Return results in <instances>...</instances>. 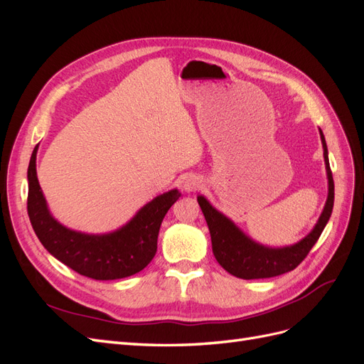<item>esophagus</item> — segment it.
I'll return each instance as SVG.
<instances>
[{"label": "esophagus", "instance_id": "34e87169", "mask_svg": "<svg viewBox=\"0 0 364 364\" xmlns=\"http://www.w3.org/2000/svg\"><path fill=\"white\" fill-rule=\"evenodd\" d=\"M202 185H203V182H202V179L199 178V176L191 174V176H188V178H186V179L183 181L182 188H183V191H186V193H194V191H197V190H200Z\"/></svg>", "mask_w": 364, "mask_h": 364}]
</instances>
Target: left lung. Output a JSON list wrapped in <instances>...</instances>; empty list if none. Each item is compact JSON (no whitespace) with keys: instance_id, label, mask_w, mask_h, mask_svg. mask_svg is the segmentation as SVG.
Returning a JSON list of instances; mask_svg holds the SVG:
<instances>
[{"instance_id":"left-lung-1","label":"left lung","mask_w":364,"mask_h":364,"mask_svg":"<svg viewBox=\"0 0 364 364\" xmlns=\"http://www.w3.org/2000/svg\"><path fill=\"white\" fill-rule=\"evenodd\" d=\"M321 132L322 147H323V159L328 178V197L323 206V211L318 217L317 223L311 229V232L305 235L301 241L284 247H269L257 243L246 235L232 220L228 218L223 213H220L206 197L197 196L202 213L211 234V243L214 257L226 272L234 274L241 279H262L273 278L278 274L291 272L304 261L308 252L316 245V241L321 237L325 229L334 206V181L333 173L329 168L328 159V147L325 136Z\"/></svg>"}]
</instances>
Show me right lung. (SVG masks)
Listing matches in <instances>:
<instances>
[{
  "label": "right lung",
  "mask_w": 364,
  "mask_h": 364,
  "mask_svg": "<svg viewBox=\"0 0 364 364\" xmlns=\"http://www.w3.org/2000/svg\"><path fill=\"white\" fill-rule=\"evenodd\" d=\"M31 153L27 179V211L33 229L51 255L83 277L97 281L127 278L141 272L158 249L162 220L179 199V190L156 196L126 225L107 234H86L63 226L50 213L36 173V153Z\"/></svg>",
  "instance_id": "add662e5"
}]
</instances>
